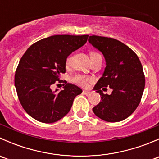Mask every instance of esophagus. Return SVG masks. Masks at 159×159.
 <instances>
[{"instance_id":"esophagus-1","label":"esophagus","mask_w":159,"mask_h":159,"mask_svg":"<svg viewBox=\"0 0 159 159\" xmlns=\"http://www.w3.org/2000/svg\"><path fill=\"white\" fill-rule=\"evenodd\" d=\"M90 91H87V90H83V94H86V95H89V94H90Z\"/></svg>"}]
</instances>
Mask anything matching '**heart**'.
I'll return each instance as SVG.
<instances>
[{"mask_svg": "<svg viewBox=\"0 0 159 159\" xmlns=\"http://www.w3.org/2000/svg\"><path fill=\"white\" fill-rule=\"evenodd\" d=\"M97 54L98 53H96V52H91L90 55H91V56L94 55V54ZM70 57H68V58H67V61H66V65H70ZM73 81L78 84H81V85H86V84H87V83L89 81V78H88V77L83 76V75H76V76L74 77Z\"/></svg>", "mask_w": 159, "mask_h": 159, "instance_id": "obj_1", "label": "heart"}]
</instances>
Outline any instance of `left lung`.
Segmentation results:
<instances>
[{"label": "left lung", "instance_id": "1", "mask_svg": "<svg viewBox=\"0 0 159 159\" xmlns=\"http://www.w3.org/2000/svg\"><path fill=\"white\" fill-rule=\"evenodd\" d=\"M89 41L103 54L106 62L102 77L94 87L102 102L93 108V112L108 122L125 120L139 106L145 89L140 60L129 47L114 38L92 35ZM108 86L112 94H103L100 89Z\"/></svg>", "mask_w": 159, "mask_h": 159}]
</instances>
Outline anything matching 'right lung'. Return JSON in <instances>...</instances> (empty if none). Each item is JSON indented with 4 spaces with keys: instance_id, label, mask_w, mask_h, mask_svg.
<instances>
[{
    "instance_id": "right-lung-1",
    "label": "right lung",
    "mask_w": 159,
    "mask_h": 159,
    "mask_svg": "<svg viewBox=\"0 0 159 159\" xmlns=\"http://www.w3.org/2000/svg\"><path fill=\"white\" fill-rule=\"evenodd\" d=\"M89 35H54L28 48L20 58L14 76L17 96L25 111L38 121L53 123L70 110L82 90L67 83L64 89L51 87L65 73L66 61L87 42Z\"/></svg>"
}]
</instances>
